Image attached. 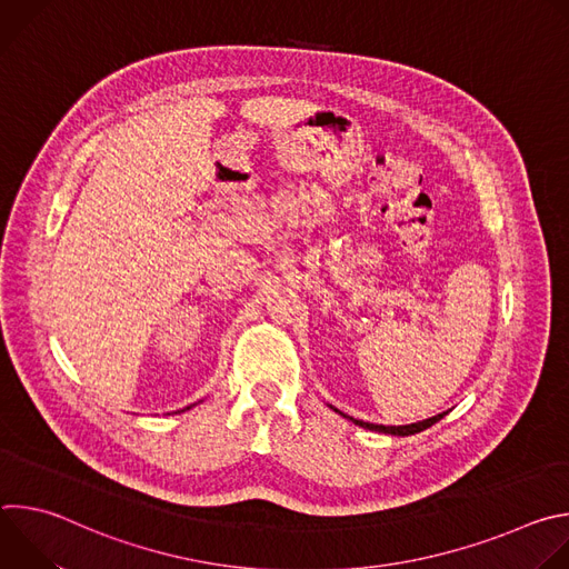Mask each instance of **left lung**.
Here are the masks:
<instances>
[{
	"instance_id": "8db88e82",
	"label": "left lung",
	"mask_w": 569,
	"mask_h": 569,
	"mask_svg": "<svg viewBox=\"0 0 569 569\" xmlns=\"http://www.w3.org/2000/svg\"><path fill=\"white\" fill-rule=\"evenodd\" d=\"M333 410H336V408H333ZM336 412H340V410H336ZM340 415H342V412H340ZM446 415H448V412H441V415H437V417H432V419H426V421H419V423H410V426H376V423H367V421H360V419H353V417H347V415H342V417L349 419L351 423L365 428V430H371V432H382V435H393V437H410V435H417V432H423V430L432 428V426H435L437 421H441Z\"/></svg>"
}]
</instances>
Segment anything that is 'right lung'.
<instances>
[{"label": "right lung", "mask_w": 569, "mask_h": 569, "mask_svg": "<svg viewBox=\"0 0 569 569\" xmlns=\"http://www.w3.org/2000/svg\"><path fill=\"white\" fill-rule=\"evenodd\" d=\"M187 410H189V408H187Z\"/></svg>", "instance_id": "right-lung-1"}]
</instances>
